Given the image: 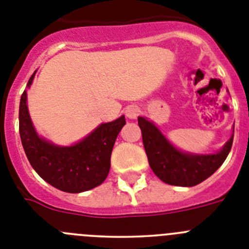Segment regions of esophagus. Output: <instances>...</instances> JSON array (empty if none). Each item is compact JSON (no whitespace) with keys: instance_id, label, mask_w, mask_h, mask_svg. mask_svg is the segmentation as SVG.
<instances>
[{"instance_id":"1","label":"esophagus","mask_w":249,"mask_h":249,"mask_svg":"<svg viewBox=\"0 0 249 249\" xmlns=\"http://www.w3.org/2000/svg\"><path fill=\"white\" fill-rule=\"evenodd\" d=\"M139 114L140 109L138 107H135V105H130V107H127L126 109H125V115L129 119H137Z\"/></svg>"}]
</instances>
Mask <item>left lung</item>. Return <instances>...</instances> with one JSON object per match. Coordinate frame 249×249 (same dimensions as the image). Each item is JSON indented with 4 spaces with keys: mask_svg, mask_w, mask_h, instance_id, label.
<instances>
[{
    "mask_svg": "<svg viewBox=\"0 0 249 249\" xmlns=\"http://www.w3.org/2000/svg\"><path fill=\"white\" fill-rule=\"evenodd\" d=\"M138 124L149 165L164 183L178 187H193L213 174L228 157L233 144L232 137L215 154H190L172 145L161 131L145 118L139 116Z\"/></svg>",
    "mask_w": 249,
    "mask_h": 249,
    "instance_id": "8db88e82",
    "label": "left lung"
}]
</instances>
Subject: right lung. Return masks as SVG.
Segmentation results:
<instances>
[{
	"mask_svg": "<svg viewBox=\"0 0 249 249\" xmlns=\"http://www.w3.org/2000/svg\"><path fill=\"white\" fill-rule=\"evenodd\" d=\"M36 72V71H35ZM35 72L27 88L32 84ZM20 137L31 166L49 184L66 193H81L107 179L116 137L125 125V116L99 125L85 139L71 146H59L37 135L27 107V92L21 95Z\"/></svg>",
	"mask_w": 249,
	"mask_h": 249,
	"instance_id": "1",
	"label": "right lung"
}]
</instances>
